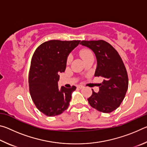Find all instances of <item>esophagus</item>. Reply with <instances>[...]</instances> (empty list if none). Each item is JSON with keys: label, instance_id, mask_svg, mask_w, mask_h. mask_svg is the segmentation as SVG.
Wrapping results in <instances>:
<instances>
[{"label": "esophagus", "instance_id": "34e87169", "mask_svg": "<svg viewBox=\"0 0 147 147\" xmlns=\"http://www.w3.org/2000/svg\"><path fill=\"white\" fill-rule=\"evenodd\" d=\"M78 88H80V89H82V88H84V86H78Z\"/></svg>", "mask_w": 147, "mask_h": 147}]
</instances>
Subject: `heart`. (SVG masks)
<instances>
[{
  "instance_id": "1",
  "label": "heart",
  "mask_w": 147,
  "mask_h": 147,
  "mask_svg": "<svg viewBox=\"0 0 147 147\" xmlns=\"http://www.w3.org/2000/svg\"><path fill=\"white\" fill-rule=\"evenodd\" d=\"M92 55H93V54H92L91 51H89L88 49H83L80 51V56L82 57V58L83 59V60L88 58V57ZM71 61V56H69L67 58V63H70Z\"/></svg>"
}]
</instances>
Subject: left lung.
<instances>
[{"label": "left lung", "instance_id": "left-lung-1", "mask_svg": "<svg viewBox=\"0 0 147 147\" xmlns=\"http://www.w3.org/2000/svg\"><path fill=\"white\" fill-rule=\"evenodd\" d=\"M80 45L95 54L97 65L94 76L104 78L98 93L92 90L88 100L100 112L110 113L120 106L127 91L128 78L125 66L116 50L105 41H82Z\"/></svg>", "mask_w": 147, "mask_h": 147}]
</instances>
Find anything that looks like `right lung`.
Returning <instances> with one entry per match:
<instances>
[{"label":"right lung","mask_w":147,"mask_h":147,"mask_svg":"<svg viewBox=\"0 0 147 147\" xmlns=\"http://www.w3.org/2000/svg\"><path fill=\"white\" fill-rule=\"evenodd\" d=\"M80 41L51 40L36 50L29 71V89L32 100L49 117L59 115L68 108L76 88H58L59 74L65 70L67 57Z\"/></svg>","instance_id":"add662e5"}]
</instances>
